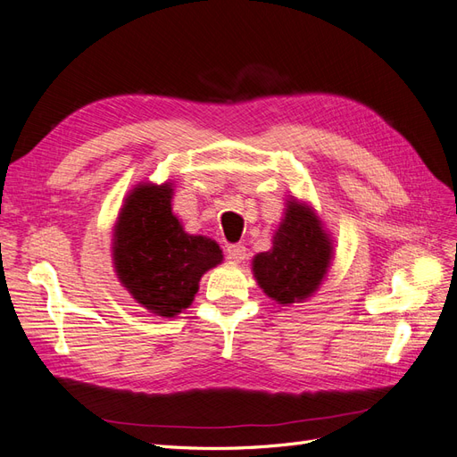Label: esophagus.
Masks as SVG:
<instances>
[{"label":"esophagus","mask_w":457,"mask_h":457,"mask_svg":"<svg viewBox=\"0 0 457 457\" xmlns=\"http://www.w3.org/2000/svg\"><path fill=\"white\" fill-rule=\"evenodd\" d=\"M228 259H232L234 262H242L245 259V245L244 244H230L227 247Z\"/></svg>","instance_id":"esophagus-1"}]
</instances>
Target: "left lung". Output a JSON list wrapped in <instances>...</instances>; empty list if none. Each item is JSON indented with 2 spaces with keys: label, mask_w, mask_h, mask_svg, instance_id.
<instances>
[{
  "label": "left lung",
  "mask_w": 457,
  "mask_h": 457,
  "mask_svg": "<svg viewBox=\"0 0 457 457\" xmlns=\"http://www.w3.org/2000/svg\"><path fill=\"white\" fill-rule=\"evenodd\" d=\"M334 257L329 234L307 204L294 196L272 237L269 252L253 257V276L259 287L278 305H292L311 297L326 278Z\"/></svg>",
  "instance_id": "obj_1"
}]
</instances>
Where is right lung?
I'll return each instance as SVG.
<instances>
[{"instance_id": "obj_1", "label": "right lung", "mask_w": 457, "mask_h": 457, "mask_svg": "<svg viewBox=\"0 0 457 457\" xmlns=\"http://www.w3.org/2000/svg\"><path fill=\"white\" fill-rule=\"evenodd\" d=\"M171 183L137 185L114 225L112 261L120 282L158 316L188 309L198 282L223 261L217 242L183 230L171 212Z\"/></svg>"}]
</instances>
